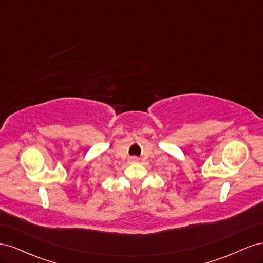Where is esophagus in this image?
Masks as SVG:
<instances>
[{
  "mask_svg": "<svg viewBox=\"0 0 263 263\" xmlns=\"http://www.w3.org/2000/svg\"><path fill=\"white\" fill-rule=\"evenodd\" d=\"M130 161H132L133 163H136L138 160H137V158H132V159H130Z\"/></svg>",
  "mask_w": 263,
  "mask_h": 263,
  "instance_id": "esophagus-1",
  "label": "esophagus"
}]
</instances>
